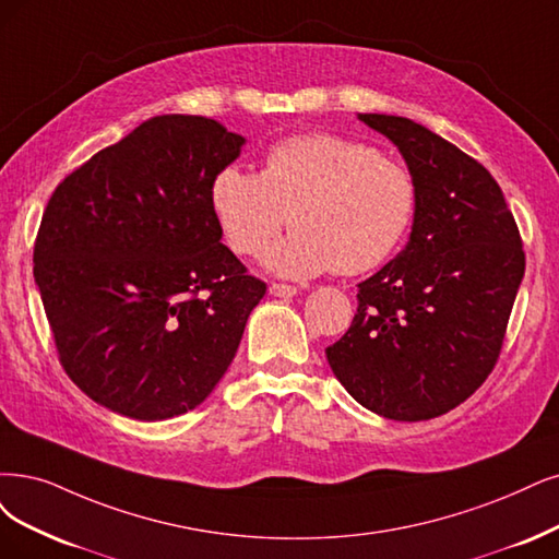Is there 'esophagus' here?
Masks as SVG:
<instances>
[{
    "mask_svg": "<svg viewBox=\"0 0 559 559\" xmlns=\"http://www.w3.org/2000/svg\"><path fill=\"white\" fill-rule=\"evenodd\" d=\"M269 293L278 299H290L297 295V287L295 285H285V283H272L269 285Z\"/></svg>",
    "mask_w": 559,
    "mask_h": 559,
    "instance_id": "obj_1",
    "label": "esophagus"
}]
</instances>
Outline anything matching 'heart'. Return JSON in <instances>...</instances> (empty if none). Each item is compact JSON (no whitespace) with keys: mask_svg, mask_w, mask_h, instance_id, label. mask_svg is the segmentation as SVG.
I'll list each match as a JSON object with an SVG mask.
<instances>
[{"mask_svg":"<svg viewBox=\"0 0 559 559\" xmlns=\"http://www.w3.org/2000/svg\"><path fill=\"white\" fill-rule=\"evenodd\" d=\"M417 181L396 158L334 133L276 142L260 175L225 165L212 181V210L227 246L255 258L292 218L296 233L269 249L278 276L364 274L384 264L417 216Z\"/></svg>","mask_w":559,"mask_h":559,"instance_id":"obj_1","label":"heart"}]
</instances>
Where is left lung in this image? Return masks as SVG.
<instances>
[{
    "label": "left lung",
    "mask_w": 559,
    "mask_h": 559,
    "mask_svg": "<svg viewBox=\"0 0 559 559\" xmlns=\"http://www.w3.org/2000/svg\"><path fill=\"white\" fill-rule=\"evenodd\" d=\"M359 119L396 144L419 204L403 251L359 283L355 320L326 361L366 409L424 421L469 399L498 361L523 241L479 160L412 119Z\"/></svg>",
    "instance_id": "obj_1"
}]
</instances>
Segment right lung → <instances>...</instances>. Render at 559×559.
<instances>
[{"label": "right lung", "mask_w": 559, "mask_h": 559, "mask_svg": "<svg viewBox=\"0 0 559 559\" xmlns=\"http://www.w3.org/2000/svg\"><path fill=\"white\" fill-rule=\"evenodd\" d=\"M243 142L216 119L152 117L61 181L40 218L34 281L59 361L121 417L198 407L266 293L212 210V181Z\"/></svg>", "instance_id": "1"}]
</instances>
